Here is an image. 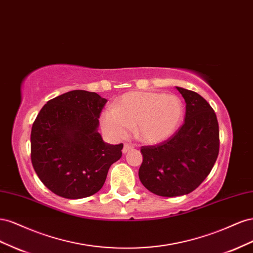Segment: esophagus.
<instances>
[{
	"instance_id": "34e87169",
	"label": "esophagus",
	"mask_w": 253,
	"mask_h": 253,
	"mask_svg": "<svg viewBox=\"0 0 253 253\" xmlns=\"http://www.w3.org/2000/svg\"><path fill=\"white\" fill-rule=\"evenodd\" d=\"M132 148L131 145H129V144H124V147H123V154H126L128 153L129 150Z\"/></svg>"
}]
</instances>
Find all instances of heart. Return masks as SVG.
<instances>
[{"label": "heart", "instance_id": "b5f03b06", "mask_svg": "<svg viewBox=\"0 0 253 253\" xmlns=\"http://www.w3.org/2000/svg\"><path fill=\"white\" fill-rule=\"evenodd\" d=\"M182 100L174 94L131 92L123 95L115 108H107L100 125L113 140H123L134 127L136 138L157 144L174 135L183 120Z\"/></svg>", "mask_w": 253, "mask_h": 253}]
</instances>
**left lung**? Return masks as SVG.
Listing matches in <instances>:
<instances>
[{
	"label": "left lung",
	"instance_id": "8db88e82",
	"mask_svg": "<svg viewBox=\"0 0 253 253\" xmlns=\"http://www.w3.org/2000/svg\"><path fill=\"white\" fill-rule=\"evenodd\" d=\"M185 100V119L177 132L160 144L142 146L139 178L159 196L189 194L210 174L219 151V129L212 107L198 93L177 86Z\"/></svg>",
	"mask_w": 253,
	"mask_h": 253
}]
</instances>
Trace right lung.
Segmentation results:
<instances>
[{"label": "right lung", "instance_id": "1", "mask_svg": "<svg viewBox=\"0 0 253 253\" xmlns=\"http://www.w3.org/2000/svg\"><path fill=\"white\" fill-rule=\"evenodd\" d=\"M107 99L74 90L42 107L31 133L36 174L49 191L68 199L89 197L102 189L123 144L105 143L97 131Z\"/></svg>", "mask_w": 253, "mask_h": 253}]
</instances>
